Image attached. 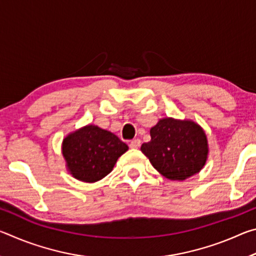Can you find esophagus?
I'll return each mask as SVG.
<instances>
[{"instance_id": "34e87169", "label": "esophagus", "mask_w": 256, "mask_h": 256, "mask_svg": "<svg viewBox=\"0 0 256 256\" xmlns=\"http://www.w3.org/2000/svg\"><path fill=\"white\" fill-rule=\"evenodd\" d=\"M140 146H141V140H140V138H134V140H132L131 142H130V148H132V149L140 148Z\"/></svg>"}]
</instances>
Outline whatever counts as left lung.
Returning a JSON list of instances; mask_svg holds the SVG:
<instances>
[{
    "label": "left lung",
    "instance_id": "obj_1",
    "mask_svg": "<svg viewBox=\"0 0 256 256\" xmlns=\"http://www.w3.org/2000/svg\"><path fill=\"white\" fill-rule=\"evenodd\" d=\"M141 151L168 180H184L202 170L208 156L206 133L190 120H160Z\"/></svg>",
    "mask_w": 256,
    "mask_h": 256
}]
</instances>
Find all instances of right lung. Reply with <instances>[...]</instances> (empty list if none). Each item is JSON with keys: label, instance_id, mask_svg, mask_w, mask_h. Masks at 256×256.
I'll use <instances>...</instances> for the list:
<instances>
[{"label": "right lung", "instance_id": "obj_1", "mask_svg": "<svg viewBox=\"0 0 256 256\" xmlns=\"http://www.w3.org/2000/svg\"><path fill=\"white\" fill-rule=\"evenodd\" d=\"M128 146L120 138L94 125H88L68 136L63 156L71 174L82 182H97L110 174Z\"/></svg>", "mask_w": 256, "mask_h": 256}]
</instances>
